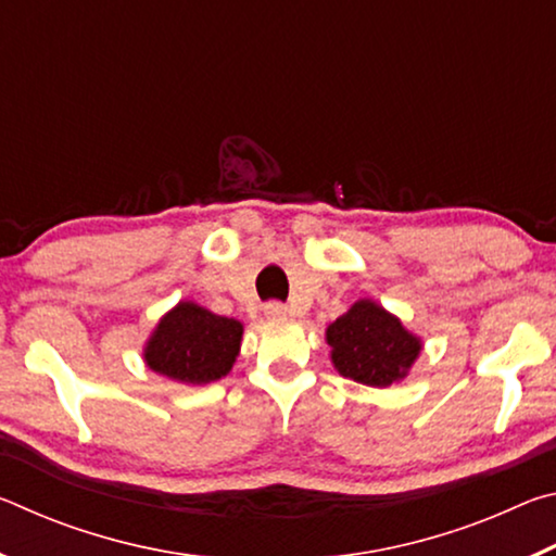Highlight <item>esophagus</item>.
Returning <instances> with one entry per match:
<instances>
[{
  "instance_id": "esophagus-1",
  "label": "esophagus",
  "mask_w": 556,
  "mask_h": 556,
  "mask_svg": "<svg viewBox=\"0 0 556 556\" xmlns=\"http://www.w3.org/2000/svg\"><path fill=\"white\" fill-rule=\"evenodd\" d=\"M289 308L285 304H279V301H269V304H265V316L269 318V321H279V318H287Z\"/></svg>"
}]
</instances>
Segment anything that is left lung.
Listing matches in <instances>:
<instances>
[{
  "label": "left lung",
  "mask_w": 556,
  "mask_h": 556,
  "mask_svg": "<svg viewBox=\"0 0 556 556\" xmlns=\"http://www.w3.org/2000/svg\"><path fill=\"white\" fill-rule=\"evenodd\" d=\"M326 343L331 345L333 368L368 388L402 382L425 348L419 336L372 299H357L328 324Z\"/></svg>",
  "instance_id": "obj_1"
}]
</instances>
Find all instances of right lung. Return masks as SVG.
Listing matches in <instances>:
<instances>
[{
    "instance_id": "add662e5",
    "label": "right lung",
    "mask_w": 556,
    "mask_h": 556,
    "mask_svg": "<svg viewBox=\"0 0 556 556\" xmlns=\"http://www.w3.org/2000/svg\"><path fill=\"white\" fill-rule=\"evenodd\" d=\"M238 318L218 316L195 301H178L144 343L149 370L184 384H208L232 370L242 345Z\"/></svg>"
}]
</instances>
